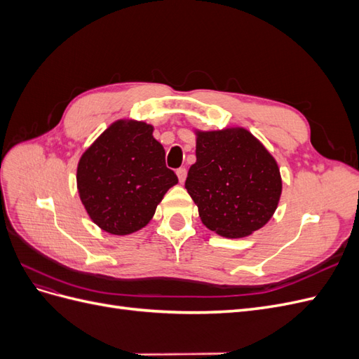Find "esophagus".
<instances>
[{
    "instance_id": "1",
    "label": "esophagus",
    "mask_w": 359,
    "mask_h": 359,
    "mask_svg": "<svg viewBox=\"0 0 359 359\" xmlns=\"http://www.w3.org/2000/svg\"><path fill=\"white\" fill-rule=\"evenodd\" d=\"M177 175H178L180 182H184V181H186V178H187V169L186 168L177 169Z\"/></svg>"
}]
</instances>
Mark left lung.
<instances>
[{"instance_id": "8db88e82", "label": "left lung", "mask_w": 359, "mask_h": 359, "mask_svg": "<svg viewBox=\"0 0 359 359\" xmlns=\"http://www.w3.org/2000/svg\"><path fill=\"white\" fill-rule=\"evenodd\" d=\"M196 163L186 189L202 223L224 238H244L274 215L283 189L273 154L244 127L198 130Z\"/></svg>"}]
</instances>
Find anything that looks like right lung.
<instances>
[{
    "instance_id": "right-lung-1",
    "label": "right lung",
    "mask_w": 359,
    "mask_h": 359,
    "mask_svg": "<svg viewBox=\"0 0 359 359\" xmlns=\"http://www.w3.org/2000/svg\"><path fill=\"white\" fill-rule=\"evenodd\" d=\"M154 127L136 119H118L83 151L76 186L90 219L102 231L128 235L153 219L166 191L178 184L166 168L165 148Z\"/></svg>"
}]
</instances>
